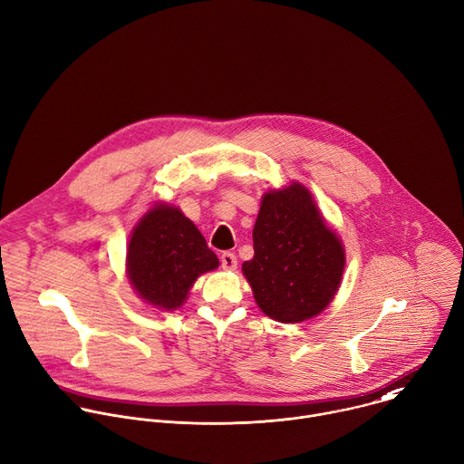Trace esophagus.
Here are the masks:
<instances>
[{"label": "esophagus", "instance_id": "1", "mask_svg": "<svg viewBox=\"0 0 464 464\" xmlns=\"http://www.w3.org/2000/svg\"><path fill=\"white\" fill-rule=\"evenodd\" d=\"M221 266H223L225 270H234V268H237V257H236V254H232V252H223V254H221Z\"/></svg>", "mask_w": 464, "mask_h": 464}]
</instances>
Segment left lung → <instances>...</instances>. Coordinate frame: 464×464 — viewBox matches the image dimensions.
<instances>
[{
  "label": "left lung",
  "instance_id": "1",
  "mask_svg": "<svg viewBox=\"0 0 464 464\" xmlns=\"http://www.w3.org/2000/svg\"><path fill=\"white\" fill-rule=\"evenodd\" d=\"M254 257L243 263L257 306L279 323H301L334 299L344 250L306 187L292 183L261 199L254 225Z\"/></svg>",
  "mask_w": 464,
  "mask_h": 464
}]
</instances>
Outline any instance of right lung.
<instances>
[{
  "mask_svg": "<svg viewBox=\"0 0 464 464\" xmlns=\"http://www.w3.org/2000/svg\"><path fill=\"white\" fill-rule=\"evenodd\" d=\"M218 266V256L196 225L165 203L141 218L127 248V272L134 290L160 310L179 308L196 279Z\"/></svg>",
  "mask_w": 464,
  "mask_h": 464,
  "instance_id": "obj_1",
  "label": "right lung"
}]
</instances>
